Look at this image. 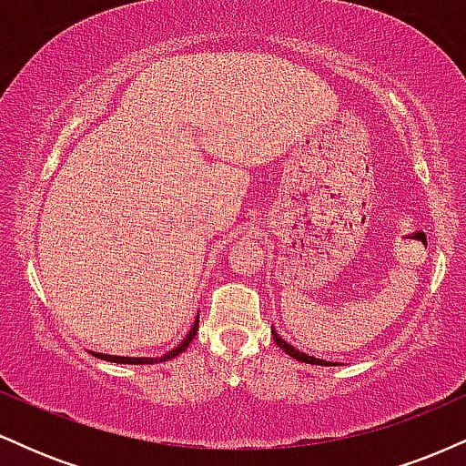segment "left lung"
I'll use <instances>...</instances> for the list:
<instances>
[{"label":"left lung","instance_id":"8db88e82","mask_svg":"<svg viewBox=\"0 0 466 466\" xmlns=\"http://www.w3.org/2000/svg\"><path fill=\"white\" fill-rule=\"evenodd\" d=\"M271 335H274V341H276V344L280 346V349L285 350L287 355H291L293 360H298V361H302V363H315V366H333V363H330V361H324V360H315V357H309V355H304V352L296 350V349H293L291 344H287V341L282 339V337H278L276 330H271Z\"/></svg>","mask_w":466,"mask_h":466}]
</instances>
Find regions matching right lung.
Segmentation results:
<instances>
[{
    "label": "right lung",
    "mask_w": 466,
    "mask_h": 466,
    "mask_svg": "<svg viewBox=\"0 0 466 466\" xmlns=\"http://www.w3.org/2000/svg\"><path fill=\"white\" fill-rule=\"evenodd\" d=\"M197 329H199V318H197L195 326H192L190 333L184 337V341H181L177 349L166 352L164 357H155V360H148V357H116V355H103V352H94V357H98V360H105V361H114V363H159V361H166V360H173V357H177L179 352H184L186 349H188L190 341L195 339Z\"/></svg>",
    "instance_id": "obj_1"
}]
</instances>
